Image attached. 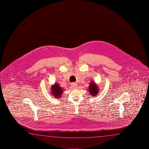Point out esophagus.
<instances>
[{
    "label": "esophagus",
    "mask_w": 149,
    "mask_h": 149,
    "mask_svg": "<svg viewBox=\"0 0 149 149\" xmlns=\"http://www.w3.org/2000/svg\"><path fill=\"white\" fill-rule=\"evenodd\" d=\"M71 86H72V87L73 88H76L77 86V84L75 83V82H72V83H71Z\"/></svg>",
    "instance_id": "esophagus-1"
}]
</instances>
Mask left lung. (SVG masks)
Listing matches in <instances>:
<instances>
[{
	"instance_id": "8db88e82",
	"label": "left lung",
	"mask_w": 149,
	"mask_h": 149,
	"mask_svg": "<svg viewBox=\"0 0 149 149\" xmlns=\"http://www.w3.org/2000/svg\"><path fill=\"white\" fill-rule=\"evenodd\" d=\"M88 88H89V92L91 94V95L96 96L97 94H98V88L94 82L90 83V86H89Z\"/></svg>"
}]
</instances>
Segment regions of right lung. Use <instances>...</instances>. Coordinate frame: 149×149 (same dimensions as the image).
<instances>
[{"label": "right lung", "instance_id": "right-lung-1", "mask_svg": "<svg viewBox=\"0 0 149 149\" xmlns=\"http://www.w3.org/2000/svg\"><path fill=\"white\" fill-rule=\"evenodd\" d=\"M52 94H53V96L55 97H61V95L63 93V89L61 88L58 84H56L55 85L52 87Z\"/></svg>", "mask_w": 149, "mask_h": 149}]
</instances>
